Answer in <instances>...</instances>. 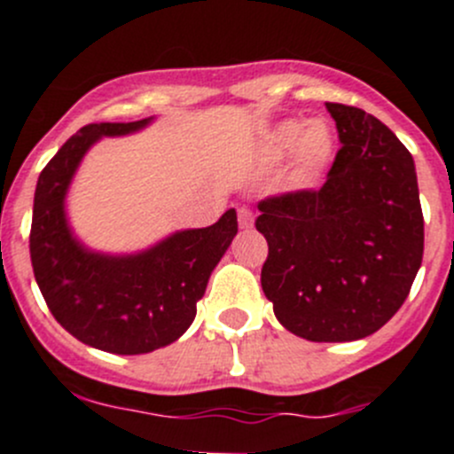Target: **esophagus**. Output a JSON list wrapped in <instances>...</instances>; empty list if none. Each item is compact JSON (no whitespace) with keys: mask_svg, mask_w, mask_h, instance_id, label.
Here are the masks:
<instances>
[{"mask_svg":"<svg viewBox=\"0 0 454 454\" xmlns=\"http://www.w3.org/2000/svg\"><path fill=\"white\" fill-rule=\"evenodd\" d=\"M237 222H239L241 228H251L253 226V210H251V207H239V210H237Z\"/></svg>","mask_w":454,"mask_h":454,"instance_id":"34e87169","label":"esophagus"}]
</instances>
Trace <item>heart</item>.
Here are the masks:
<instances>
[{"label":"heart","mask_w":454,"mask_h":454,"mask_svg":"<svg viewBox=\"0 0 454 454\" xmlns=\"http://www.w3.org/2000/svg\"><path fill=\"white\" fill-rule=\"evenodd\" d=\"M333 143V131L325 121L289 118L270 129L264 141V156L270 163H279L295 150L289 184L291 188H307L332 160Z\"/></svg>","instance_id":"obj_1"}]
</instances>
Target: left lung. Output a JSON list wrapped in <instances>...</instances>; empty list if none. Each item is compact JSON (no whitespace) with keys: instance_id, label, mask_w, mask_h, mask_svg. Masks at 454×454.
I'll use <instances>...</instances> for the list:
<instances>
[{"instance_id":"obj_1","label":"left lung","mask_w":454,"mask_h":454,"mask_svg":"<svg viewBox=\"0 0 454 454\" xmlns=\"http://www.w3.org/2000/svg\"><path fill=\"white\" fill-rule=\"evenodd\" d=\"M342 147L320 190L260 201L262 289L285 329L311 342L379 332L423 260L414 159L379 118L327 103Z\"/></svg>"}]
</instances>
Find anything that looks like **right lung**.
I'll return each instance as SVG.
<instances>
[{
	"label": "right lung",
	"mask_w": 454,
	"mask_h": 454,
	"mask_svg": "<svg viewBox=\"0 0 454 454\" xmlns=\"http://www.w3.org/2000/svg\"><path fill=\"white\" fill-rule=\"evenodd\" d=\"M152 121L84 125L42 169L33 201L37 286L71 336L109 354H147L184 336L210 273L237 235L235 207L213 226L176 231L129 255L91 251L74 235L67 192L84 154L103 137H127Z\"/></svg>",
	"instance_id": "1"
}]
</instances>
